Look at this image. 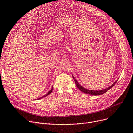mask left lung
Returning a JSON list of instances; mask_svg holds the SVG:
<instances>
[{
  "label": "left lung",
  "instance_id": "1",
  "mask_svg": "<svg viewBox=\"0 0 133 133\" xmlns=\"http://www.w3.org/2000/svg\"><path fill=\"white\" fill-rule=\"evenodd\" d=\"M72 77L74 79V82L75 83V84L76 85V87H77V88L80 90L81 92L88 94H90V95H102L103 94H104L105 93L107 92L108 91H109L110 89H111L116 83V82L117 81V80H116L115 82H114L113 83V84H112L111 85H110V87H109L108 88H106L105 89L103 90H89L87 89L86 88H84L83 87H82L80 84H79L76 79H75V77L72 75Z\"/></svg>",
  "mask_w": 133,
  "mask_h": 133
}]
</instances>
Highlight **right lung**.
<instances>
[{
	"mask_svg": "<svg viewBox=\"0 0 133 133\" xmlns=\"http://www.w3.org/2000/svg\"><path fill=\"white\" fill-rule=\"evenodd\" d=\"M53 88H54V86L52 85V89H51V90L50 91H49L46 94H45L44 95H43V96H41V97H40V98H38L37 99H41V98H42L43 97H45V96H48V95H49L51 92H52V90H53Z\"/></svg>",
	"mask_w": 133,
	"mask_h": 133,
	"instance_id": "add662e5",
	"label": "right lung"
}]
</instances>
